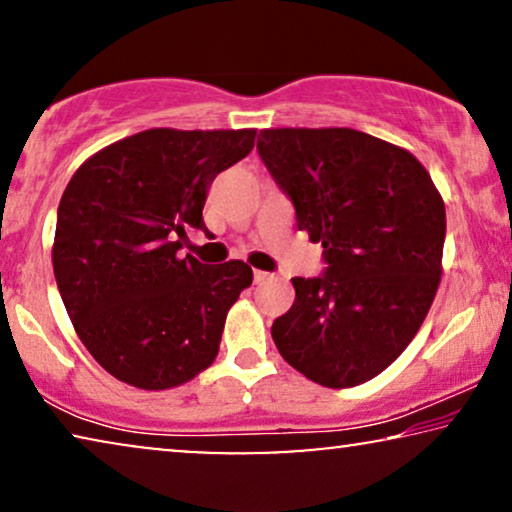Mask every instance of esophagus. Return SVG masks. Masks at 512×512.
Masks as SVG:
<instances>
[{
    "mask_svg": "<svg viewBox=\"0 0 512 512\" xmlns=\"http://www.w3.org/2000/svg\"><path fill=\"white\" fill-rule=\"evenodd\" d=\"M268 279H272V275H270V272H263V270H254V282H256V284H263V282H268Z\"/></svg>",
    "mask_w": 512,
    "mask_h": 512,
    "instance_id": "1",
    "label": "esophagus"
}]
</instances>
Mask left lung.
<instances>
[{
    "instance_id": "1",
    "label": "left lung",
    "mask_w": 512,
    "mask_h": 512,
    "mask_svg": "<svg viewBox=\"0 0 512 512\" xmlns=\"http://www.w3.org/2000/svg\"><path fill=\"white\" fill-rule=\"evenodd\" d=\"M256 149L326 263L291 279L296 303L272 324L279 354L321 387L373 380L436 298L443 198L412 153L352 128L261 130Z\"/></svg>"
}]
</instances>
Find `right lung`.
Masks as SVG:
<instances>
[{"label": "right lung", "instance_id": "1", "mask_svg": "<svg viewBox=\"0 0 512 512\" xmlns=\"http://www.w3.org/2000/svg\"><path fill=\"white\" fill-rule=\"evenodd\" d=\"M256 130L153 128L74 172L58 207L53 272L79 338L100 366L139 389H170L216 359L247 263L179 258L216 174L254 149Z\"/></svg>", "mask_w": 512, "mask_h": 512}]
</instances>
